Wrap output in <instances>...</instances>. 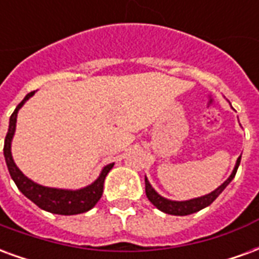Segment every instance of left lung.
I'll return each mask as SVG.
<instances>
[{
	"mask_svg": "<svg viewBox=\"0 0 259 259\" xmlns=\"http://www.w3.org/2000/svg\"><path fill=\"white\" fill-rule=\"evenodd\" d=\"M230 104V102H229ZM240 161H241V155L237 158L236 161V165H234L233 172L230 174L228 179L223 182L222 185L219 186L218 189H215L211 193H208L205 195H201V197H197V198H191V200H186V201H174L169 200V198H165L161 194H158L155 189L152 187L151 183L148 182L146 176V194L147 198L151 201L152 205L157 206L159 211L165 212V213H169V215H178V217H185V215H190V213H194V212L201 211L202 208L205 206L211 205L213 201L217 200L218 195L221 194L226 186L233 180V178L236 176V172L239 169Z\"/></svg>",
	"mask_w": 259,
	"mask_h": 259,
	"instance_id": "left-lung-1",
	"label": "left lung"
}]
</instances>
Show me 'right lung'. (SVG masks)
Instances as JSON below:
<instances>
[{
	"label": "right lung",
	"mask_w": 259,
	"mask_h": 259,
	"mask_svg": "<svg viewBox=\"0 0 259 259\" xmlns=\"http://www.w3.org/2000/svg\"><path fill=\"white\" fill-rule=\"evenodd\" d=\"M34 93L36 91L29 93L22 100L19 105L15 108L14 113L9 118L8 133H7L5 144H4V157H5V162L8 166L9 175L15 182V185L18 186V189L22 191V194L26 195L29 200L33 201L38 208H41L44 211L58 213V215H76V213L90 211L101 198L102 190H104V180L107 178L108 172L113 168V163H108L107 166H104L100 176L91 185L77 189V190L57 189V187L38 185L36 182L29 179L26 175H23V172L15 163L11 146H12V139H14L15 130H16L18 112L20 108L25 105V102L30 97L34 96Z\"/></svg>",
	"instance_id": "1"
}]
</instances>
